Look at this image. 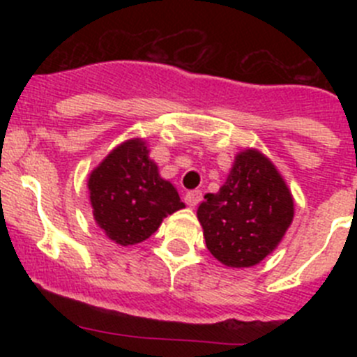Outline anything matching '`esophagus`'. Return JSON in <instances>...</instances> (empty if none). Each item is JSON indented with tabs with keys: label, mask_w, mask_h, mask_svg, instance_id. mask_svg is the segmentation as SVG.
<instances>
[{
	"label": "esophagus",
	"mask_w": 357,
	"mask_h": 357,
	"mask_svg": "<svg viewBox=\"0 0 357 357\" xmlns=\"http://www.w3.org/2000/svg\"><path fill=\"white\" fill-rule=\"evenodd\" d=\"M202 200V192L200 190H192L185 195V202L190 205V207H197Z\"/></svg>",
	"instance_id": "1"
}]
</instances>
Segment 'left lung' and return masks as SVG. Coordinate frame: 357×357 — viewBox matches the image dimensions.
<instances>
[{"label":"left lung","mask_w":357,"mask_h":357,"mask_svg":"<svg viewBox=\"0 0 357 357\" xmlns=\"http://www.w3.org/2000/svg\"><path fill=\"white\" fill-rule=\"evenodd\" d=\"M205 245L229 268H250L275 250L294 219L289 186L257 150L236 155L219 192L207 193L199 211Z\"/></svg>","instance_id":"left-lung-1"}]
</instances>
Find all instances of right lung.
I'll use <instances>...</instances> for the list:
<instances>
[{"label":"right lung","instance_id":"1","mask_svg":"<svg viewBox=\"0 0 357 357\" xmlns=\"http://www.w3.org/2000/svg\"><path fill=\"white\" fill-rule=\"evenodd\" d=\"M93 215L119 245H135L157 231L162 219L185 207L178 192L158 176L143 139L112 150L88 181Z\"/></svg>","mask_w":357,"mask_h":357}]
</instances>
